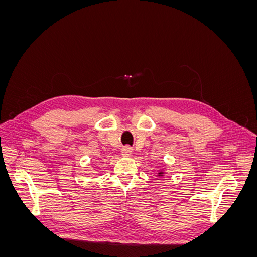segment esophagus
Returning <instances> with one entry per match:
<instances>
[{
  "label": "esophagus",
  "instance_id": "esophagus-1",
  "mask_svg": "<svg viewBox=\"0 0 257 257\" xmlns=\"http://www.w3.org/2000/svg\"><path fill=\"white\" fill-rule=\"evenodd\" d=\"M121 153L123 157H128V155L132 154V148L126 146V147H123L122 150H121Z\"/></svg>",
  "mask_w": 257,
  "mask_h": 257
}]
</instances>
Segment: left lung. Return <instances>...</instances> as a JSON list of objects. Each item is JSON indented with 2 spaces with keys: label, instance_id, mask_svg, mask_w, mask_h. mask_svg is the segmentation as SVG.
I'll list each match as a JSON object with an SVG mask.
<instances>
[{
  "label": "left lung",
  "instance_id": "1",
  "mask_svg": "<svg viewBox=\"0 0 257 257\" xmlns=\"http://www.w3.org/2000/svg\"><path fill=\"white\" fill-rule=\"evenodd\" d=\"M160 175H161V174H160Z\"/></svg>",
  "mask_w": 257,
  "mask_h": 257
}]
</instances>
